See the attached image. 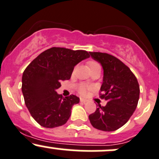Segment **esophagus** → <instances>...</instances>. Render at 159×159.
Listing matches in <instances>:
<instances>
[{"mask_svg": "<svg viewBox=\"0 0 159 159\" xmlns=\"http://www.w3.org/2000/svg\"><path fill=\"white\" fill-rule=\"evenodd\" d=\"M80 101H81V102H83V103H86L87 102V100L84 98H80Z\"/></svg>", "mask_w": 159, "mask_h": 159, "instance_id": "34e87169", "label": "esophagus"}]
</instances>
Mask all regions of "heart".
I'll return each instance as SVG.
<instances>
[{
    "label": "heart",
    "instance_id": "heart-1",
    "mask_svg": "<svg viewBox=\"0 0 159 159\" xmlns=\"http://www.w3.org/2000/svg\"><path fill=\"white\" fill-rule=\"evenodd\" d=\"M88 65H89V67L90 69H91V68H92L93 67L99 65L95 61H89V63H88ZM89 89H90L89 86L88 85V84H79L78 87V92H79L81 95H85V94L88 93V91H89Z\"/></svg>",
    "mask_w": 159,
    "mask_h": 159
}]
</instances>
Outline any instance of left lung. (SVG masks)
<instances>
[{
	"instance_id": "obj_1",
	"label": "left lung",
	"mask_w": 159,
	"mask_h": 159,
	"mask_svg": "<svg viewBox=\"0 0 159 159\" xmlns=\"http://www.w3.org/2000/svg\"><path fill=\"white\" fill-rule=\"evenodd\" d=\"M104 70L100 97L107 101L89 116L91 125L104 131H113L124 125L137 107L139 84L130 68L117 57L101 52H89Z\"/></svg>"
}]
</instances>
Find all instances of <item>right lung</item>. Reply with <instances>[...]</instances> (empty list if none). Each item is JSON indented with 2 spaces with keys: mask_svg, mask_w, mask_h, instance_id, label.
<instances>
[{
  "mask_svg": "<svg viewBox=\"0 0 159 159\" xmlns=\"http://www.w3.org/2000/svg\"><path fill=\"white\" fill-rule=\"evenodd\" d=\"M90 57L86 51L51 48L40 54L22 75L21 90L26 107L34 119L44 128L58 127L68 121L72 106L79 98H64L56 90L69 80L74 68Z\"/></svg>",
  "mask_w": 159,
  "mask_h": 159,
  "instance_id": "add662e5",
  "label": "right lung"
}]
</instances>
